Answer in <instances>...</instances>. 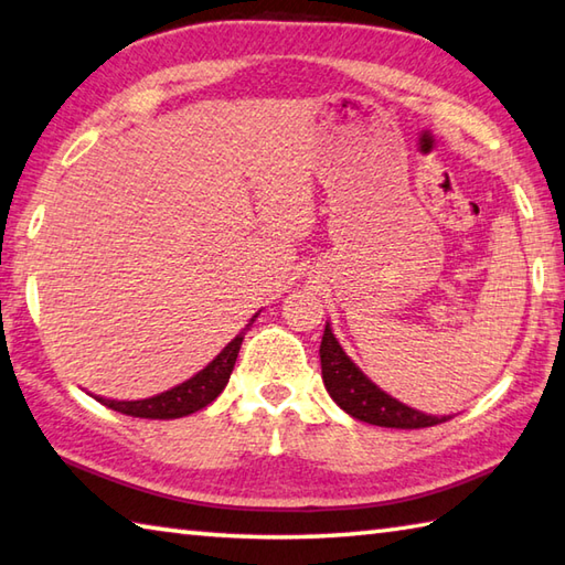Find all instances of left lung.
<instances>
[{
  "mask_svg": "<svg viewBox=\"0 0 565 565\" xmlns=\"http://www.w3.org/2000/svg\"><path fill=\"white\" fill-rule=\"evenodd\" d=\"M321 373L328 395L335 399V405L345 409L348 415L361 419L367 425L377 427H395V429H419L447 423L445 417L425 415L415 407H407L385 390L377 387L361 367L338 343V338L331 331V323H326L323 341H321Z\"/></svg>",
  "mask_w": 565,
  "mask_h": 565,
  "instance_id": "1",
  "label": "left lung"
}]
</instances>
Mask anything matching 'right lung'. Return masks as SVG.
Listing matches in <instances>:
<instances>
[{
    "mask_svg": "<svg viewBox=\"0 0 565 565\" xmlns=\"http://www.w3.org/2000/svg\"><path fill=\"white\" fill-rule=\"evenodd\" d=\"M256 316H252L247 328H242V333L224 345V351L214 358L207 367H202L198 375H192L190 381H184L172 390H166V393H160L156 397H146V399H106V397H96V399L100 405L116 409V413L130 415V417H146V419H175V417L198 413V409L207 407L212 399L227 387L234 363H237L242 341L244 335H247L249 326L256 321Z\"/></svg>",
    "mask_w": 565,
    "mask_h": 565,
    "instance_id": "obj_1",
    "label": "right lung"
}]
</instances>
